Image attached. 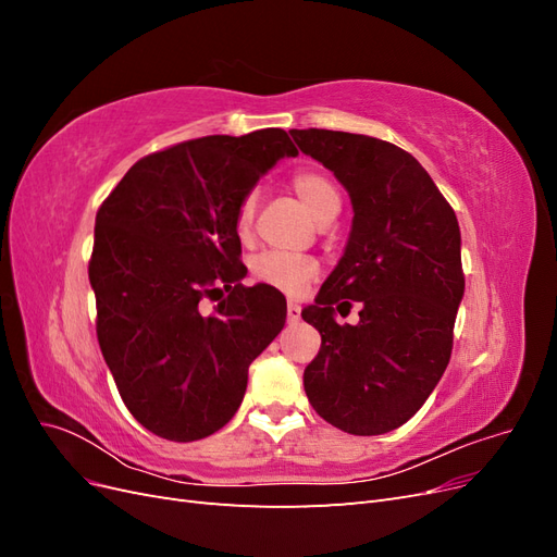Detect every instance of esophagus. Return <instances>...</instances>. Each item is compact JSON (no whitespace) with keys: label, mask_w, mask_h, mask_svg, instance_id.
<instances>
[{"label":"esophagus","mask_w":557,"mask_h":557,"mask_svg":"<svg viewBox=\"0 0 557 557\" xmlns=\"http://www.w3.org/2000/svg\"><path fill=\"white\" fill-rule=\"evenodd\" d=\"M299 318H301V307L297 301H288V323H297Z\"/></svg>","instance_id":"34e87169"}]
</instances>
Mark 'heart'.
I'll return each instance as SVG.
<instances>
[{
    "label": "heart",
    "instance_id": "b5f03b06",
    "mask_svg": "<svg viewBox=\"0 0 557 557\" xmlns=\"http://www.w3.org/2000/svg\"><path fill=\"white\" fill-rule=\"evenodd\" d=\"M290 185L318 221H327L330 215H336V211H339V193H336L334 183L325 174H320L315 170H299L293 174ZM256 209L258 195H244L237 211V230L242 237L248 234L252 218H256ZM318 260H313L311 256H299V252L283 250L260 252V256L250 262L252 278L264 285H272V288L285 295H297L311 278L318 276Z\"/></svg>",
    "mask_w": 557,
    "mask_h": 557
}]
</instances>
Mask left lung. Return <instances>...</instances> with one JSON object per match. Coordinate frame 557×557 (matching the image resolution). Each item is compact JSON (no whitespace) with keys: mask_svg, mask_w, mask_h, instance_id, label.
Returning a JSON list of instances; mask_svg holds the SVG:
<instances>
[{"mask_svg":"<svg viewBox=\"0 0 557 557\" xmlns=\"http://www.w3.org/2000/svg\"><path fill=\"white\" fill-rule=\"evenodd\" d=\"M350 195L344 258L301 311L320 332L305 369L311 407L348 434H385L423 407L446 372L465 295L460 225L420 162L395 144L334 129H290ZM360 300L361 323L333 305ZM339 309V307H336Z\"/></svg>","mask_w":557,"mask_h":557,"instance_id":"1","label":"left lung"}]
</instances>
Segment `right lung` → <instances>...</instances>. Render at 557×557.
I'll return each instance as SVG.
<instances>
[{
  "label": "right lung",
  "mask_w": 557,
  "mask_h": 557,
  "mask_svg": "<svg viewBox=\"0 0 557 557\" xmlns=\"http://www.w3.org/2000/svg\"><path fill=\"white\" fill-rule=\"evenodd\" d=\"M285 156L297 148L278 127L183 141L134 162L97 211V342L125 407L162 440L227 425L285 325L278 290L242 283L237 234L239 201ZM205 296L219 299L211 314Z\"/></svg>",
  "instance_id": "obj_1"
}]
</instances>
